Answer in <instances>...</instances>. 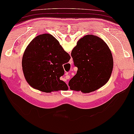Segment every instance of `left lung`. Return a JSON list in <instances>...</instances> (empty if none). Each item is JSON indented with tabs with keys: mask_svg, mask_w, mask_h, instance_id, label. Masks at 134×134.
Here are the masks:
<instances>
[{
	"mask_svg": "<svg viewBox=\"0 0 134 134\" xmlns=\"http://www.w3.org/2000/svg\"><path fill=\"white\" fill-rule=\"evenodd\" d=\"M77 74L69 81L71 90L89 93L107 83L113 68V58L102 38L86 35L80 38L71 52Z\"/></svg>",
	"mask_w": 134,
	"mask_h": 134,
	"instance_id": "left-lung-1",
	"label": "left lung"
}]
</instances>
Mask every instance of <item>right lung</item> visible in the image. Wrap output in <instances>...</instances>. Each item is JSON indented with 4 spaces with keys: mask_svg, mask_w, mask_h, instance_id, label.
<instances>
[{
    "mask_svg": "<svg viewBox=\"0 0 134 134\" xmlns=\"http://www.w3.org/2000/svg\"><path fill=\"white\" fill-rule=\"evenodd\" d=\"M70 59L54 36L39 35L30 42L23 55L25 79L33 88L45 92L67 90V85L60 77L65 73L63 65Z\"/></svg>",
    "mask_w": 134,
    "mask_h": 134,
    "instance_id": "add662e5",
    "label": "right lung"
}]
</instances>
